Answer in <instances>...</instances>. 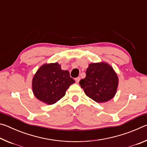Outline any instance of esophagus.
Instances as JSON below:
<instances>
[{
	"instance_id": "obj_1",
	"label": "esophagus",
	"mask_w": 147,
	"mask_h": 147,
	"mask_svg": "<svg viewBox=\"0 0 147 147\" xmlns=\"http://www.w3.org/2000/svg\"><path fill=\"white\" fill-rule=\"evenodd\" d=\"M80 80V77H77V78H75V81H76V82H77V83H78Z\"/></svg>"
}]
</instances>
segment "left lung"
Returning <instances> with one entry per match:
<instances>
[{"instance_id": "1", "label": "left lung", "mask_w": 147, "mask_h": 147, "mask_svg": "<svg viewBox=\"0 0 147 147\" xmlns=\"http://www.w3.org/2000/svg\"><path fill=\"white\" fill-rule=\"evenodd\" d=\"M84 93L98 103L108 102L115 96L119 85L116 72L104 61L89 64L85 78L80 81Z\"/></svg>"}]
</instances>
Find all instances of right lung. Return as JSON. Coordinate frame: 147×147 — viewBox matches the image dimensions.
<instances>
[{
	"label": "right lung",
	"instance_id": "add662e5",
	"mask_svg": "<svg viewBox=\"0 0 147 147\" xmlns=\"http://www.w3.org/2000/svg\"><path fill=\"white\" fill-rule=\"evenodd\" d=\"M74 82L69 72L62 70L58 63H45L34 74L32 88L39 100L52 105L63 97L67 89Z\"/></svg>",
	"mask_w": 147,
	"mask_h": 147
}]
</instances>
